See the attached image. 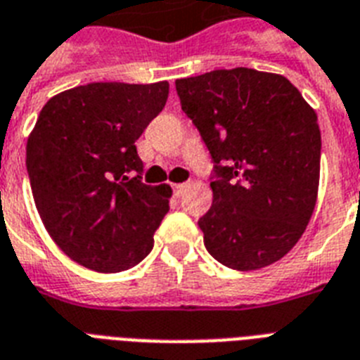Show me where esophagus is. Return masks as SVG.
<instances>
[{"instance_id": "esophagus-1", "label": "esophagus", "mask_w": 360, "mask_h": 360, "mask_svg": "<svg viewBox=\"0 0 360 360\" xmlns=\"http://www.w3.org/2000/svg\"><path fill=\"white\" fill-rule=\"evenodd\" d=\"M172 188H174L175 196L179 198L181 194H183V191H185V188H186V183H179V185H174V186H172Z\"/></svg>"}]
</instances>
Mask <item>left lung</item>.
I'll use <instances>...</instances> for the list:
<instances>
[{"mask_svg":"<svg viewBox=\"0 0 360 360\" xmlns=\"http://www.w3.org/2000/svg\"><path fill=\"white\" fill-rule=\"evenodd\" d=\"M175 89L213 160V205L198 220L207 252L237 271L278 262L316 205L318 115L288 78L246 67L175 80Z\"/></svg>","mask_w":360,"mask_h":360,"instance_id":"obj_1","label":"left lung"}]
</instances>
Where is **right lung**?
<instances>
[{"label": "right lung", "instance_id": "1", "mask_svg": "<svg viewBox=\"0 0 360 360\" xmlns=\"http://www.w3.org/2000/svg\"><path fill=\"white\" fill-rule=\"evenodd\" d=\"M168 82H98L50 98L25 147L31 192L61 250L97 273L151 252L172 188L141 181L136 140L168 101Z\"/></svg>", "mask_w": 360, "mask_h": 360}]
</instances>
